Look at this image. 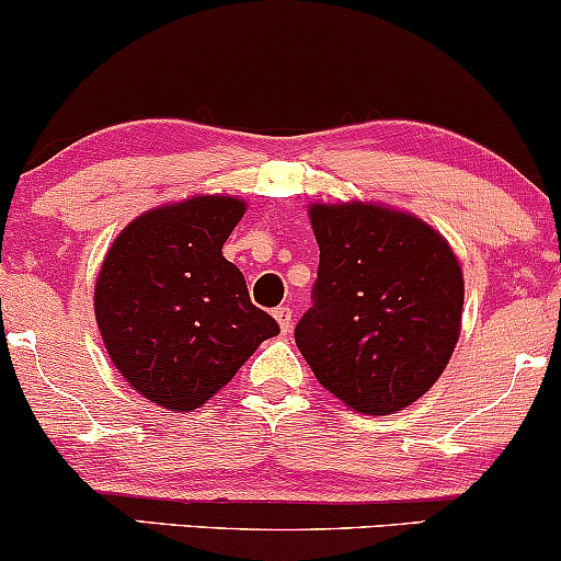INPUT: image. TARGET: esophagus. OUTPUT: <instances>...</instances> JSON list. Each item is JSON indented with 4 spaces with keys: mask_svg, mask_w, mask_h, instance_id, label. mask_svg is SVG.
Masks as SVG:
<instances>
[{
    "mask_svg": "<svg viewBox=\"0 0 561 561\" xmlns=\"http://www.w3.org/2000/svg\"><path fill=\"white\" fill-rule=\"evenodd\" d=\"M274 319L276 321H279V330L282 332H289V330H293V321H295V317H293V308H289V306H279V308H276V311H274Z\"/></svg>",
    "mask_w": 561,
    "mask_h": 561,
    "instance_id": "1",
    "label": "esophagus"
}]
</instances>
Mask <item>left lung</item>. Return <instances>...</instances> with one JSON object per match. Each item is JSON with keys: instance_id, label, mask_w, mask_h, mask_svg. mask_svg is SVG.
Instances as JSON below:
<instances>
[{"instance_id": "left-lung-1", "label": "left lung", "mask_w": 561, "mask_h": 561, "mask_svg": "<svg viewBox=\"0 0 561 561\" xmlns=\"http://www.w3.org/2000/svg\"><path fill=\"white\" fill-rule=\"evenodd\" d=\"M319 242L313 306L295 343L313 375L358 414H396L422 398L461 332L465 276L422 218L375 203L308 208Z\"/></svg>"}]
</instances>
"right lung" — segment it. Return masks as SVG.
<instances>
[{"instance_id": "1", "label": "right lung", "mask_w": 561, "mask_h": 561, "mask_svg": "<svg viewBox=\"0 0 561 561\" xmlns=\"http://www.w3.org/2000/svg\"><path fill=\"white\" fill-rule=\"evenodd\" d=\"M242 214V199L221 195L147 210L102 261L94 317L107 356L139 396L169 411L199 409L279 334L221 253Z\"/></svg>"}]
</instances>
